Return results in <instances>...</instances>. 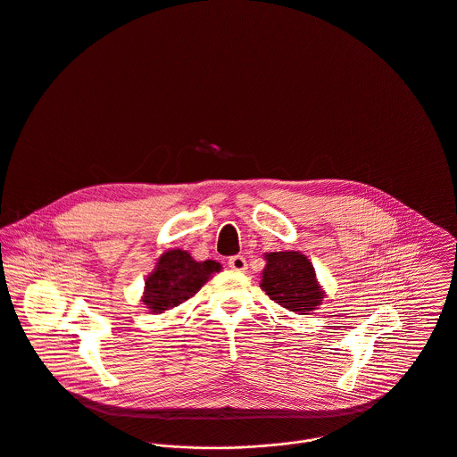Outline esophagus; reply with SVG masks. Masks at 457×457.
<instances>
[{"label": "esophagus", "instance_id": "obj_1", "mask_svg": "<svg viewBox=\"0 0 457 457\" xmlns=\"http://www.w3.org/2000/svg\"><path fill=\"white\" fill-rule=\"evenodd\" d=\"M227 264H228V268L234 270V271H245L246 266H248V264H246V259H245L243 255H234V257H230Z\"/></svg>", "mask_w": 457, "mask_h": 457}]
</instances>
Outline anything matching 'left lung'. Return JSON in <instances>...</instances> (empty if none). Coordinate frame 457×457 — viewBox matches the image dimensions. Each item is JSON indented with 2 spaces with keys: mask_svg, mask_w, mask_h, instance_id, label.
Masks as SVG:
<instances>
[{
  "mask_svg": "<svg viewBox=\"0 0 457 457\" xmlns=\"http://www.w3.org/2000/svg\"><path fill=\"white\" fill-rule=\"evenodd\" d=\"M266 261L261 287L275 303L308 313L322 302L313 266L300 252H273Z\"/></svg>",
  "mask_w": 457,
  "mask_h": 457,
  "instance_id": "left-lung-1",
  "label": "left lung"
}]
</instances>
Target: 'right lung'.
Instances as JSON below:
<instances>
[{"mask_svg":"<svg viewBox=\"0 0 457 457\" xmlns=\"http://www.w3.org/2000/svg\"><path fill=\"white\" fill-rule=\"evenodd\" d=\"M220 271V264L214 261L196 262L184 250L166 252L153 275L145 280L144 303L155 313L189 300L207 278Z\"/></svg>","mask_w":457,"mask_h":457,"instance_id":"right-lung-1","label":"right lung"}]
</instances>
